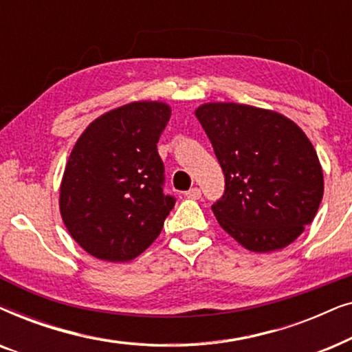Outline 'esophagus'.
Listing matches in <instances>:
<instances>
[{
	"mask_svg": "<svg viewBox=\"0 0 352 352\" xmlns=\"http://www.w3.org/2000/svg\"><path fill=\"white\" fill-rule=\"evenodd\" d=\"M186 197L190 200H199L201 197V190L199 189V187H192V189L186 192Z\"/></svg>",
	"mask_w": 352,
	"mask_h": 352,
	"instance_id": "1",
	"label": "esophagus"
}]
</instances>
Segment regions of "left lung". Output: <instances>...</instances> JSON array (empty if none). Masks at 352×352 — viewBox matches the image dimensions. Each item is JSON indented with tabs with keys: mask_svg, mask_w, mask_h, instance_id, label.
I'll return each mask as SVG.
<instances>
[{
	"mask_svg": "<svg viewBox=\"0 0 352 352\" xmlns=\"http://www.w3.org/2000/svg\"><path fill=\"white\" fill-rule=\"evenodd\" d=\"M224 173L211 206L221 228L245 248L269 253L290 245L319 210L324 175L316 148L283 115L234 102L195 110Z\"/></svg>",
	"mask_w": 352,
	"mask_h": 352,
	"instance_id": "left-lung-1",
	"label": "left lung"
}]
</instances>
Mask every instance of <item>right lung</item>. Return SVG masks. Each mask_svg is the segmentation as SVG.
Returning a JSON list of instances; mask_svg holds the SVG:
<instances>
[{"label": "right lung", "mask_w": 352, "mask_h": 352, "mask_svg": "<svg viewBox=\"0 0 352 352\" xmlns=\"http://www.w3.org/2000/svg\"><path fill=\"white\" fill-rule=\"evenodd\" d=\"M170 117L163 102H131L94 120L76 141L59 206L72 237L94 258L129 261L160 235L176 204L163 192L157 151Z\"/></svg>", "instance_id": "obj_1"}]
</instances>
